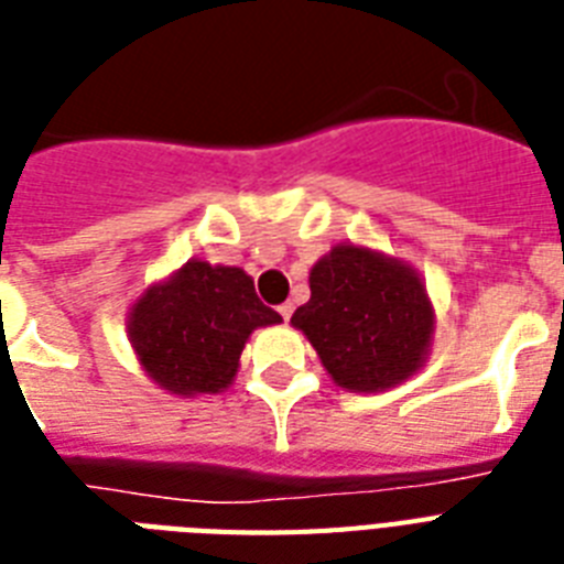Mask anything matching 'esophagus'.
<instances>
[{"instance_id":"1","label":"esophagus","mask_w":564,"mask_h":564,"mask_svg":"<svg viewBox=\"0 0 564 564\" xmlns=\"http://www.w3.org/2000/svg\"><path fill=\"white\" fill-rule=\"evenodd\" d=\"M279 314H282V317H291V314H294V303H285V305H279Z\"/></svg>"}]
</instances>
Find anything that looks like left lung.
<instances>
[{
  "mask_svg": "<svg viewBox=\"0 0 564 564\" xmlns=\"http://www.w3.org/2000/svg\"><path fill=\"white\" fill-rule=\"evenodd\" d=\"M312 300L291 317L335 386L377 394L430 356L435 312L417 270L368 247L338 243L308 273Z\"/></svg>",
  "mask_w": 564,
  "mask_h": 564,
  "instance_id": "8db88e82",
  "label": "left lung"
}]
</instances>
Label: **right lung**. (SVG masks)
Wrapping results in <instances>:
<instances>
[{
  "label": "right lung",
  "instance_id": "1",
  "mask_svg": "<svg viewBox=\"0 0 564 564\" xmlns=\"http://www.w3.org/2000/svg\"><path fill=\"white\" fill-rule=\"evenodd\" d=\"M279 321L241 268L191 259L132 305L129 341L147 377L170 394H220L252 329Z\"/></svg>",
  "mask_w": 564,
  "mask_h": 564
}]
</instances>
